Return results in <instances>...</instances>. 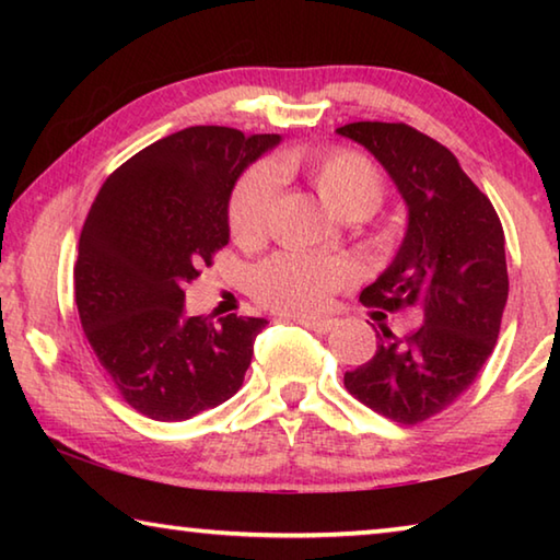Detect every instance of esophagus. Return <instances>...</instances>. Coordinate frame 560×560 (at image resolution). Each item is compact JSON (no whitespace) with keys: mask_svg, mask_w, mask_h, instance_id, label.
Masks as SVG:
<instances>
[{"mask_svg":"<svg viewBox=\"0 0 560 560\" xmlns=\"http://www.w3.org/2000/svg\"><path fill=\"white\" fill-rule=\"evenodd\" d=\"M293 320H296V324H301V326H306L308 330H314V334H320V336H326V334H330V330L336 328V320H330V318H303V316H293Z\"/></svg>","mask_w":560,"mask_h":560,"instance_id":"obj_1","label":"esophagus"}]
</instances>
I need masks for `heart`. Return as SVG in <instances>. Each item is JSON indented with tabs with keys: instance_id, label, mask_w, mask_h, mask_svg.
Returning <instances> with one entry per match:
<instances>
[{
	"instance_id": "heart-1",
	"label": "heart",
	"mask_w": 560,
	"mask_h": 560,
	"mask_svg": "<svg viewBox=\"0 0 560 560\" xmlns=\"http://www.w3.org/2000/svg\"><path fill=\"white\" fill-rule=\"evenodd\" d=\"M303 175L330 212L343 220H365L383 202V183L377 170L363 155L350 150L328 153H287L271 167H252L230 197V232L240 244H257L267 234L277 177ZM353 281V267L346 259L311 257L283 252L254 271V293L271 308L296 316L324 311L334 293Z\"/></svg>"
}]
</instances>
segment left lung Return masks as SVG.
<instances>
[{
  "mask_svg": "<svg viewBox=\"0 0 560 560\" xmlns=\"http://www.w3.org/2000/svg\"><path fill=\"white\" fill-rule=\"evenodd\" d=\"M336 132L385 167L407 207L400 249L360 301L422 314L407 338L381 324L375 355L343 383L377 415L417 424L457 400L497 346L509 296L504 230L457 158L424 132L377 120Z\"/></svg>",
  "mask_w": 560,
  "mask_h": 560,
  "instance_id": "left-lung-1",
  "label": "left lung"
}]
</instances>
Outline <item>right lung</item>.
Instances as JSON below:
<instances>
[{"label": "right lung", "mask_w": 560, "mask_h": 560, "mask_svg": "<svg viewBox=\"0 0 560 560\" xmlns=\"http://www.w3.org/2000/svg\"><path fill=\"white\" fill-rule=\"evenodd\" d=\"M281 136L177 130L98 189L73 267L93 353L140 415L183 422L240 390L267 318L187 316L185 287L230 242L236 179Z\"/></svg>", "instance_id": "1"}]
</instances>
